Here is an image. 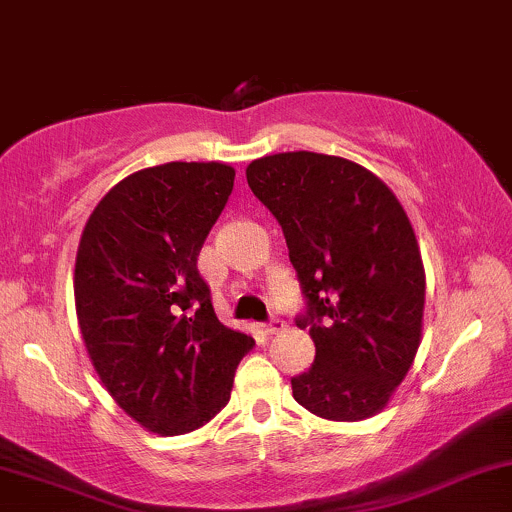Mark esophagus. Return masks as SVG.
<instances>
[{"instance_id": "1", "label": "esophagus", "mask_w": 512, "mask_h": 512, "mask_svg": "<svg viewBox=\"0 0 512 512\" xmlns=\"http://www.w3.org/2000/svg\"><path fill=\"white\" fill-rule=\"evenodd\" d=\"M262 330H265L267 335H277V333H282L284 330V320L279 318V316H272L267 320L265 325H262Z\"/></svg>"}]
</instances>
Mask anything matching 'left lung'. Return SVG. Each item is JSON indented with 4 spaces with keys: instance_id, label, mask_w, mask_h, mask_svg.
<instances>
[{
    "instance_id": "left-lung-1",
    "label": "left lung",
    "mask_w": 512,
    "mask_h": 512,
    "mask_svg": "<svg viewBox=\"0 0 512 512\" xmlns=\"http://www.w3.org/2000/svg\"><path fill=\"white\" fill-rule=\"evenodd\" d=\"M252 194L284 230L303 294L296 325L316 359L291 379L294 398L325 420L372 418L420 345L425 272L393 192L357 162L299 150L247 165Z\"/></svg>"
}]
</instances>
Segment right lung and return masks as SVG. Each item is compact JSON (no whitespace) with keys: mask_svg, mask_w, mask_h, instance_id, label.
<instances>
[{"mask_svg":"<svg viewBox=\"0 0 512 512\" xmlns=\"http://www.w3.org/2000/svg\"><path fill=\"white\" fill-rule=\"evenodd\" d=\"M235 170L167 162L116 184L82 230L75 303L82 340L114 401L157 435L192 432L228 403L250 335L216 318L196 269Z\"/></svg>","mask_w":512,"mask_h":512,"instance_id":"add662e5","label":"right lung"}]
</instances>
